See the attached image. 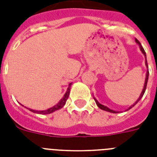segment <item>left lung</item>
<instances>
[{"label": "left lung", "mask_w": 157, "mask_h": 157, "mask_svg": "<svg viewBox=\"0 0 157 157\" xmlns=\"http://www.w3.org/2000/svg\"><path fill=\"white\" fill-rule=\"evenodd\" d=\"M135 42L138 44V45H139V49H140V50H141V52L144 54V57H145V64H146V67H147V73H146V78H145V82H144V89H143V90H142L141 94H140V95H139V98L137 99L136 102L134 103L133 105H131L130 107L128 108V109H126L125 111H128V110L129 109H131L132 107H134V105H136L137 103H139V100L141 99L142 98H143V96H144V93H145V90H146V88H147V81H148V76H149V71H148V66H147V56H146V53H145V51H144V48H143V46L141 45V44H140V42H139V40H137V39H135ZM94 101H95V103L96 104H97V106H98L100 109L103 110V111H107V112H112V113H119L120 112H117V111H114V110H112V109H110V108H108L107 107H106V106H104V105L103 104H101L100 103H98V101L94 97Z\"/></svg>", "instance_id": "left-lung-1"}]
</instances>
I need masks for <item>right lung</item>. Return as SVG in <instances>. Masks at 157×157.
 Masks as SVG:
<instances>
[{"mask_svg":"<svg viewBox=\"0 0 157 157\" xmlns=\"http://www.w3.org/2000/svg\"><path fill=\"white\" fill-rule=\"evenodd\" d=\"M71 84L72 83H70L68 85V88H67V90L66 93H65V94L63 95V97L61 98V100L59 101V103H57L56 105H54V107H50V108H48V109H46V110H43V111H36V110L31 109V108H28V107H24L23 105H22V106L24 107H26L27 109H28L29 111H31V112H34V113H38V114H42V115L50 114V113H52V112H55V111H57V110L61 109L62 107H63L64 105H65V103H66V102H67V98H68L69 94H70V89H71Z\"/></svg>","mask_w":157,"mask_h":157,"instance_id":"add662e5","label":"right lung"}]
</instances>
